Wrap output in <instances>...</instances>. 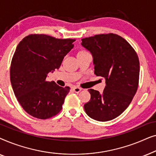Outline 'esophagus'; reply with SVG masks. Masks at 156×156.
Masks as SVG:
<instances>
[{
    "instance_id": "34e87169",
    "label": "esophagus",
    "mask_w": 156,
    "mask_h": 156,
    "mask_svg": "<svg viewBox=\"0 0 156 156\" xmlns=\"http://www.w3.org/2000/svg\"><path fill=\"white\" fill-rule=\"evenodd\" d=\"M73 90L75 93H79L81 91H82V89L80 88V87H74L73 88Z\"/></svg>"
}]
</instances>
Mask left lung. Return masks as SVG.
I'll list each match as a JSON object with an SVG mask.
<instances>
[{"mask_svg": "<svg viewBox=\"0 0 156 156\" xmlns=\"http://www.w3.org/2000/svg\"><path fill=\"white\" fill-rule=\"evenodd\" d=\"M82 47L93 57L94 74L105 79L102 94L93 89L84 107L90 118L99 121L112 120L129 106L139 80L138 55L124 38L116 34H102L82 40Z\"/></svg>", "mask_w": 156, "mask_h": 156, "instance_id": "8db88e82", "label": "left lung"}]
</instances>
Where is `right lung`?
Returning a JSON list of instances; mask_svg holds the SVG:
<instances>
[{"mask_svg":"<svg viewBox=\"0 0 156 156\" xmlns=\"http://www.w3.org/2000/svg\"><path fill=\"white\" fill-rule=\"evenodd\" d=\"M73 39L30 35L17 46L10 66V82L23 109L32 116L47 119L60 112L69 87L47 82L74 48Z\"/></svg>","mask_w":156,"mask_h":156,"instance_id":"1","label":"right lung"}]
</instances>
